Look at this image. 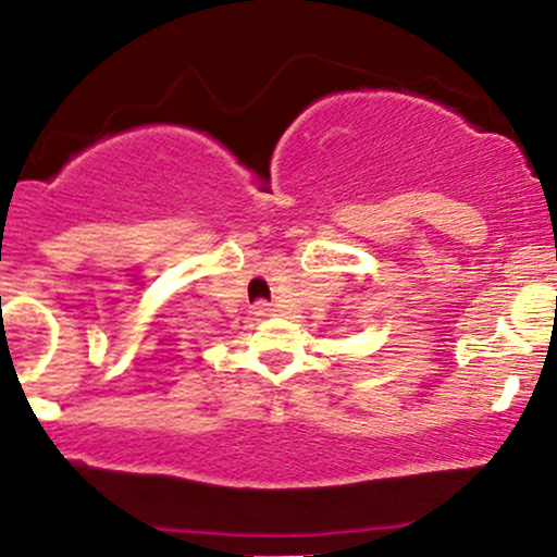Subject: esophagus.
I'll list each match as a JSON object with an SVG mask.
<instances>
[{"label":"esophagus","instance_id":"esophagus-1","mask_svg":"<svg viewBox=\"0 0 557 557\" xmlns=\"http://www.w3.org/2000/svg\"><path fill=\"white\" fill-rule=\"evenodd\" d=\"M272 314H274V309H272V304H267V300H259V304H253V317L267 319Z\"/></svg>","mask_w":557,"mask_h":557}]
</instances>
